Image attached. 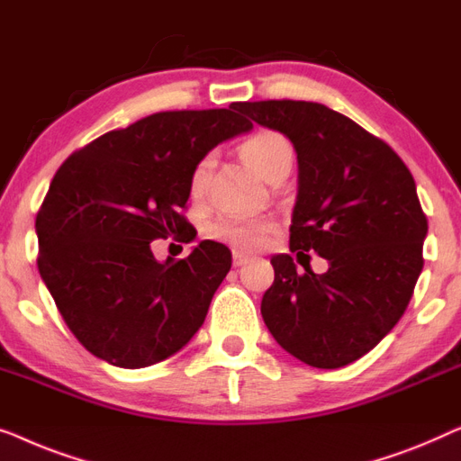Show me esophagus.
<instances>
[{
    "label": "esophagus",
    "mask_w": 461,
    "mask_h": 461,
    "mask_svg": "<svg viewBox=\"0 0 461 461\" xmlns=\"http://www.w3.org/2000/svg\"><path fill=\"white\" fill-rule=\"evenodd\" d=\"M231 263H233V267H242V265L249 263V255H244V252H233Z\"/></svg>",
    "instance_id": "1"
}]
</instances>
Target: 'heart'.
I'll return each instance as SVG.
<instances>
[{"mask_svg": "<svg viewBox=\"0 0 461 461\" xmlns=\"http://www.w3.org/2000/svg\"><path fill=\"white\" fill-rule=\"evenodd\" d=\"M242 157L258 175L265 179H274L282 173H290L294 163V148L286 135L276 129H261L249 135L240 146ZM212 168V157L206 154L194 165L190 173V194L192 198H203L209 187ZM276 231V221L269 217H240L221 215L206 225V236L231 246L236 250H257L267 242V238Z\"/></svg>", "mask_w": 461, "mask_h": 461, "instance_id": "b5f03b06", "label": "heart"}]
</instances>
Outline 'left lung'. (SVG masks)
<instances>
[{"mask_svg":"<svg viewBox=\"0 0 461 461\" xmlns=\"http://www.w3.org/2000/svg\"><path fill=\"white\" fill-rule=\"evenodd\" d=\"M240 113L294 144L298 196L290 252H317V276L294 258H271L261 301L265 326L296 359L334 369L357 361L397 326L424 267L428 219L416 181L386 141L323 104L238 102Z\"/></svg>","mask_w":461,"mask_h":461,"instance_id":"8db88e82","label":"left lung"}]
</instances>
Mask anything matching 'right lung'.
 Segmentation results:
<instances>
[{
  "instance_id": "right-lung-1",
  "label": "right lung",
  "mask_w": 461,
  "mask_h": 461,
  "mask_svg": "<svg viewBox=\"0 0 461 461\" xmlns=\"http://www.w3.org/2000/svg\"><path fill=\"white\" fill-rule=\"evenodd\" d=\"M238 104V102H236ZM230 108L167 110L100 135L58 168L37 212V267L75 339L119 367L171 357L203 326L228 276V246L204 240L158 263L154 240L192 238L190 173L252 122Z\"/></svg>"
}]
</instances>
